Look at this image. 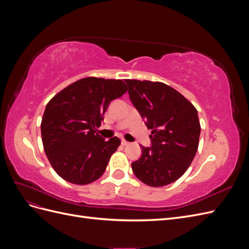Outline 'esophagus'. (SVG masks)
Wrapping results in <instances>:
<instances>
[{
  "label": "esophagus",
  "mask_w": 249,
  "mask_h": 249,
  "mask_svg": "<svg viewBox=\"0 0 249 249\" xmlns=\"http://www.w3.org/2000/svg\"><path fill=\"white\" fill-rule=\"evenodd\" d=\"M129 143H130V142L125 141L124 139H122V144H123V145H127V144H129Z\"/></svg>",
  "instance_id": "obj_1"
}]
</instances>
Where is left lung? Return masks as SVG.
Wrapping results in <instances>:
<instances>
[{
    "instance_id": "obj_1",
    "label": "left lung",
    "mask_w": 249,
    "mask_h": 249,
    "mask_svg": "<svg viewBox=\"0 0 249 249\" xmlns=\"http://www.w3.org/2000/svg\"><path fill=\"white\" fill-rule=\"evenodd\" d=\"M133 106L145 120L150 146L132 163L134 175L152 187H162L182 177L198 148L197 110L176 89L161 82L124 80Z\"/></svg>"
}]
</instances>
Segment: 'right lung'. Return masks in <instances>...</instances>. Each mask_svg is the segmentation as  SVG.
I'll return each mask as SVG.
<instances>
[{"label": "right lung", "instance_id": "add662e5", "mask_svg": "<svg viewBox=\"0 0 249 249\" xmlns=\"http://www.w3.org/2000/svg\"><path fill=\"white\" fill-rule=\"evenodd\" d=\"M126 90L122 80L89 77L72 83L48 103L40 126L43 148L63 179L86 185L103 176L120 140H105L96 131L110 103Z\"/></svg>", "mask_w": 249, "mask_h": 249}]
</instances>
